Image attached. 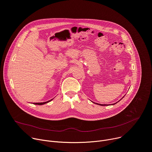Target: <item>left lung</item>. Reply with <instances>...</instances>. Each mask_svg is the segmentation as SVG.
<instances>
[{"mask_svg":"<svg viewBox=\"0 0 152 152\" xmlns=\"http://www.w3.org/2000/svg\"><path fill=\"white\" fill-rule=\"evenodd\" d=\"M115 103H114V104H115ZM96 104H99V105H101V106H106V105H107V104H98V103H96Z\"/></svg>","mask_w":152,"mask_h":152,"instance_id":"8db88e82","label":"left lung"}]
</instances>
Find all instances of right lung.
<instances>
[{"label":"right lung","mask_w":152,"mask_h":152,"mask_svg":"<svg viewBox=\"0 0 152 152\" xmlns=\"http://www.w3.org/2000/svg\"><path fill=\"white\" fill-rule=\"evenodd\" d=\"M52 100H49V101H48V102H43V103H34V104H38V105H41V104H45V103H48L49 102L51 101Z\"/></svg>","instance_id":"add662e5"}]
</instances>
